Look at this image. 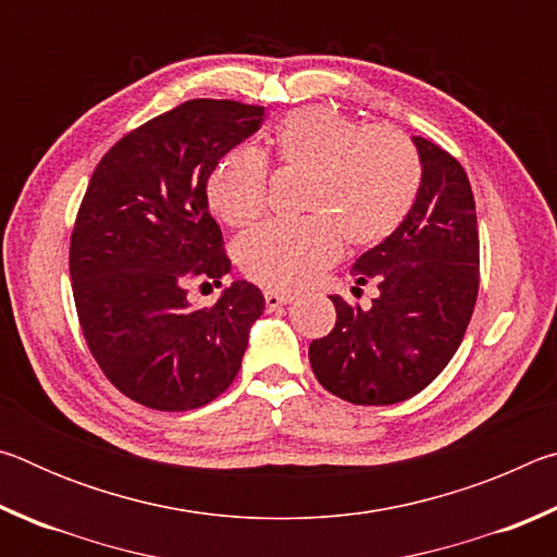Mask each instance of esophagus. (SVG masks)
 I'll list each match as a JSON object with an SVG mask.
<instances>
[{
    "instance_id": "34e87169",
    "label": "esophagus",
    "mask_w": 557,
    "mask_h": 557,
    "mask_svg": "<svg viewBox=\"0 0 557 557\" xmlns=\"http://www.w3.org/2000/svg\"><path fill=\"white\" fill-rule=\"evenodd\" d=\"M292 301V295H285V292H275V289H268L265 292V307L270 309H280V307H285V305H289Z\"/></svg>"
}]
</instances>
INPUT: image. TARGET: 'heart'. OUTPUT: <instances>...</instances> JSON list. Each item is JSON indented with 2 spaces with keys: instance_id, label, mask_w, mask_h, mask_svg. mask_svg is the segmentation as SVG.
<instances>
[{
  "instance_id": "obj_1",
  "label": "heart",
  "mask_w": 557,
  "mask_h": 557,
  "mask_svg": "<svg viewBox=\"0 0 557 557\" xmlns=\"http://www.w3.org/2000/svg\"><path fill=\"white\" fill-rule=\"evenodd\" d=\"M280 172L305 176L301 221H272L238 240L245 275L275 289H297L332 265L348 245L388 238L412 209L420 162L410 139L391 127L332 108H305L272 135ZM209 203L233 228L256 223L268 206V164L256 149H235L209 178Z\"/></svg>"
}]
</instances>
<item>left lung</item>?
I'll use <instances>...</instances> for the list:
<instances>
[{"mask_svg": "<svg viewBox=\"0 0 557 557\" xmlns=\"http://www.w3.org/2000/svg\"><path fill=\"white\" fill-rule=\"evenodd\" d=\"M412 145L422 166L412 209L351 268L356 285L375 282L379 297L361 309L334 295L332 334L309 344L317 381L354 405H393L428 388L476 305L479 228L467 172L430 139Z\"/></svg>", "mask_w": 557, "mask_h": 557, "instance_id": "8db88e82", "label": "left lung"}]
</instances>
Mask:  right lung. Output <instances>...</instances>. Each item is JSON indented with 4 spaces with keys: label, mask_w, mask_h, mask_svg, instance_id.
<instances>
[{
    "label": "right lung",
    "mask_w": 557,
    "mask_h": 557,
    "mask_svg": "<svg viewBox=\"0 0 557 557\" xmlns=\"http://www.w3.org/2000/svg\"><path fill=\"white\" fill-rule=\"evenodd\" d=\"M265 108L188 100L132 129L100 159L71 235V282L90 354L120 393L166 412L196 410L240 371L262 292L235 280L194 307V280L231 272L206 184Z\"/></svg>",
    "instance_id": "add662e5"
}]
</instances>
